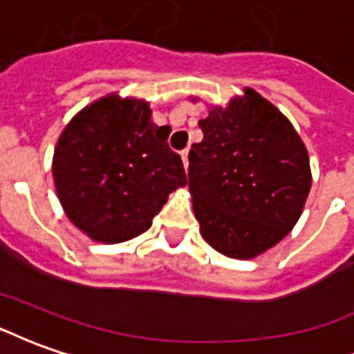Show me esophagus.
I'll list each match as a JSON object with an SVG mask.
<instances>
[{
	"label": "esophagus",
	"mask_w": 354,
	"mask_h": 354,
	"mask_svg": "<svg viewBox=\"0 0 354 354\" xmlns=\"http://www.w3.org/2000/svg\"><path fill=\"white\" fill-rule=\"evenodd\" d=\"M187 155H189V151H187V149H184V151H182V161H184L185 170H187V167H189V159H187Z\"/></svg>",
	"instance_id": "obj_1"
}]
</instances>
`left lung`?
<instances>
[{
  "label": "left lung",
  "mask_w": 354,
  "mask_h": 354,
  "mask_svg": "<svg viewBox=\"0 0 354 354\" xmlns=\"http://www.w3.org/2000/svg\"><path fill=\"white\" fill-rule=\"evenodd\" d=\"M189 149V193L214 250L252 260L288 235L311 189L307 147L281 109L254 88L210 106Z\"/></svg>",
  "instance_id": "1"
}]
</instances>
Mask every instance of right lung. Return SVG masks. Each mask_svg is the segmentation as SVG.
I'll return each instance as SVG.
<instances>
[{
	"mask_svg": "<svg viewBox=\"0 0 354 354\" xmlns=\"http://www.w3.org/2000/svg\"><path fill=\"white\" fill-rule=\"evenodd\" d=\"M170 127L151 121L146 100L111 93L77 111L55 147L53 180L70 222L115 245L151 225L169 195L187 184Z\"/></svg>",
	"mask_w": 354,
	"mask_h": 354,
	"instance_id": "1",
	"label": "right lung"
}]
</instances>
